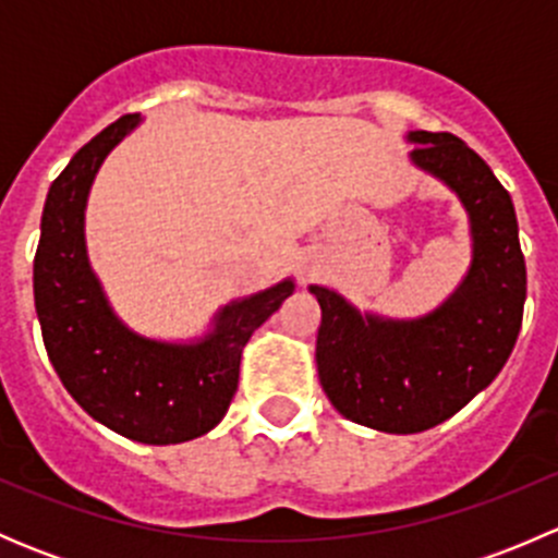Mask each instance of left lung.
Returning a JSON list of instances; mask_svg holds the SVG:
<instances>
[{
    "label": "left lung",
    "mask_w": 558,
    "mask_h": 558,
    "mask_svg": "<svg viewBox=\"0 0 558 558\" xmlns=\"http://www.w3.org/2000/svg\"><path fill=\"white\" fill-rule=\"evenodd\" d=\"M413 161L461 196L475 258L464 286L421 320L359 315L335 291L320 305L318 380L337 413L391 435L432 429L459 413L508 362L521 331L526 264L513 199L492 167L451 132H410Z\"/></svg>",
    "instance_id": "left-lung-1"
}]
</instances>
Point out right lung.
I'll use <instances>...</instances> for the list:
<instances>
[{
	"label": "right lung",
	"mask_w": 558,
	"mask_h": 558,
	"mask_svg": "<svg viewBox=\"0 0 558 558\" xmlns=\"http://www.w3.org/2000/svg\"><path fill=\"white\" fill-rule=\"evenodd\" d=\"M137 121L123 116L102 129L50 185L35 253V307L50 364L75 402L129 440L170 446L205 435L227 415L245 342L294 283L223 307L216 335L199 345L143 340L118 324L88 267L83 210L99 165Z\"/></svg>",
	"instance_id": "right-lung-1"
}]
</instances>
